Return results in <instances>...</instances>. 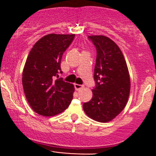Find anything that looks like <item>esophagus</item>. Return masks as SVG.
Instances as JSON below:
<instances>
[{"label":"esophagus","instance_id":"34e87169","mask_svg":"<svg viewBox=\"0 0 156 156\" xmlns=\"http://www.w3.org/2000/svg\"><path fill=\"white\" fill-rule=\"evenodd\" d=\"M74 87H75V89L76 90H81V89H83V85H80V84H77V83H75L74 84Z\"/></svg>","mask_w":156,"mask_h":156}]
</instances>
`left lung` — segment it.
<instances>
[{
	"label": "left lung",
	"instance_id": "1",
	"mask_svg": "<svg viewBox=\"0 0 156 156\" xmlns=\"http://www.w3.org/2000/svg\"><path fill=\"white\" fill-rule=\"evenodd\" d=\"M96 48L97 57L93 98L83 105L85 113L106 122L119 115L126 106L130 89L129 72L122 51L114 41L105 36H89Z\"/></svg>",
	"mask_w": 156,
	"mask_h": 156
}]
</instances>
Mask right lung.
I'll use <instances>...</instances> for the list:
<instances>
[{
	"mask_svg": "<svg viewBox=\"0 0 156 156\" xmlns=\"http://www.w3.org/2000/svg\"><path fill=\"white\" fill-rule=\"evenodd\" d=\"M74 34H48L36 43L29 54L23 73V86L31 108L44 116L61 113L73 98L74 87L65 82L61 61Z\"/></svg>",
	"mask_w": 156,
	"mask_h": 156,
	"instance_id": "1",
	"label": "right lung"
}]
</instances>
